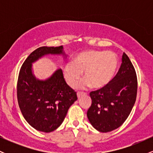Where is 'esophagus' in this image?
<instances>
[{"mask_svg":"<svg viewBox=\"0 0 153 153\" xmlns=\"http://www.w3.org/2000/svg\"><path fill=\"white\" fill-rule=\"evenodd\" d=\"M83 95V93H77V96H78V99H80V97Z\"/></svg>","mask_w":153,"mask_h":153,"instance_id":"1","label":"esophagus"}]
</instances>
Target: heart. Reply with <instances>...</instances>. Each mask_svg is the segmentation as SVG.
<instances>
[{
	"label": "heart",
	"mask_w": 153,
	"mask_h": 153,
	"mask_svg": "<svg viewBox=\"0 0 153 153\" xmlns=\"http://www.w3.org/2000/svg\"><path fill=\"white\" fill-rule=\"evenodd\" d=\"M118 56L113 52L85 50L75 56L72 63L63 68V75L68 85L75 87L81 78L85 80L82 88L92 86L99 90L108 86L113 81L119 70Z\"/></svg>",
	"instance_id": "heart-1"
}]
</instances>
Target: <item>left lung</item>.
Masks as SVG:
<instances>
[{
	"label": "left lung",
	"mask_w": 153,
	"mask_h": 153,
	"mask_svg": "<svg viewBox=\"0 0 153 153\" xmlns=\"http://www.w3.org/2000/svg\"><path fill=\"white\" fill-rule=\"evenodd\" d=\"M137 80L132 63L125 53L117 75L108 86L90 93L91 106L87 117L91 125L101 132L120 127L129 117L137 97Z\"/></svg>",
	"instance_id": "obj_1"
}]
</instances>
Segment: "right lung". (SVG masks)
Instances as JSON below:
<instances>
[{
  "mask_svg": "<svg viewBox=\"0 0 153 153\" xmlns=\"http://www.w3.org/2000/svg\"><path fill=\"white\" fill-rule=\"evenodd\" d=\"M68 54L63 46L41 47L29 54L21 68L17 85V97L23 117L36 130L51 132L62 124L68 111L76 101L77 95L63 77L61 68L48 78L35 76L33 63L47 55Z\"/></svg>",
  "mask_w": 153,
  "mask_h": 153,
  "instance_id": "1",
  "label": "right lung"
}]
</instances>
